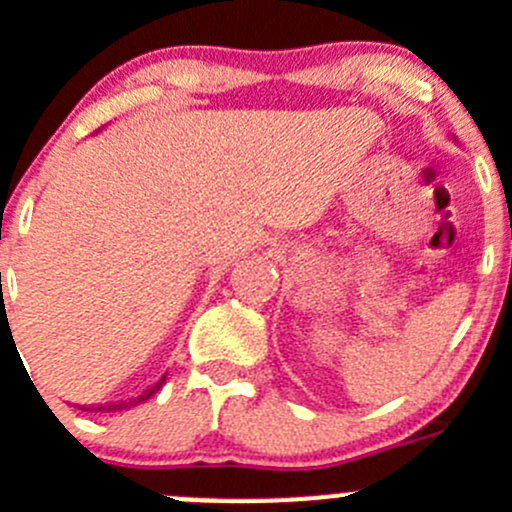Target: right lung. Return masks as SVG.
<instances>
[{
  "instance_id": "1",
  "label": "right lung",
  "mask_w": 512,
  "mask_h": 512,
  "mask_svg": "<svg viewBox=\"0 0 512 512\" xmlns=\"http://www.w3.org/2000/svg\"><path fill=\"white\" fill-rule=\"evenodd\" d=\"M165 380H167V372L155 382V385L145 388L140 395H135V398L117 400V403H104V405H79V410H89V413H92V410L94 413H122V410H130V408H135V405L147 403V400H150L152 395L162 388V385H165Z\"/></svg>"
}]
</instances>
